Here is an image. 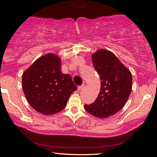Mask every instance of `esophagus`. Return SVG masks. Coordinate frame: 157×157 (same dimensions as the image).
I'll list each match as a JSON object with an SVG mask.
<instances>
[{
  "label": "esophagus",
  "instance_id": "1",
  "mask_svg": "<svg viewBox=\"0 0 157 157\" xmlns=\"http://www.w3.org/2000/svg\"><path fill=\"white\" fill-rule=\"evenodd\" d=\"M84 86H85L84 84H82V85H80V86H78V91H81L82 89H83Z\"/></svg>",
  "mask_w": 157,
  "mask_h": 157
}]
</instances>
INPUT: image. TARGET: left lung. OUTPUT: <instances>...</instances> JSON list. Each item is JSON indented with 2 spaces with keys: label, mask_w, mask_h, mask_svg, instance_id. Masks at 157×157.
<instances>
[{
  "label": "left lung",
  "mask_w": 157,
  "mask_h": 157,
  "mask_svg": "<svg viewBox=\"0 0 157 157\" xmlns=\"http://www.w3.org/2000/svg\"><path fill=\"white\" fill-rule=\"evenodd\" d=\"M91 57L100 78V91L95 102L85 105L84 109L95 117L106 118L118 112L125 105L132 91V73L107 50H98Z\"/></svg>",
  "instance_id": "8db88e82"
}]
</instances>
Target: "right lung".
<instances>
[{"mask_svg":"<svg viewBox=\"0 0 157 157\" xmlns=\"http://www.w3.org/2000/svg\"><path fill=\"white\" fill-rule=\"evenodd\" d=\"M23 90L32 107L45 115L59 112L77 90L71 77L61 71V59L47 54L36 59L23 74Z\"/></svg>","mask_w":157,"mask_h":157,"instance_id":"1","label":"right lung"}]
</instances>
